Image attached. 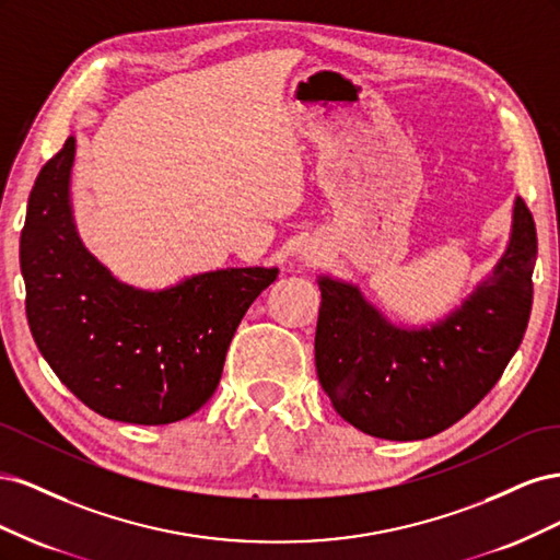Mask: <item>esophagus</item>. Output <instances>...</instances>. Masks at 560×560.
I'll return each instance as SVG.
<instances>
[{
	"instance_id": "obj_1",
	"label": "esophagus",
	"mask_w": 560,
	"mask_h": 560,
	"mask_svg": "<svg viewBox=\"0 0 560 560\" xmlns=\"http://www.w3.org/2000/svg\"><path fill=\"white\" fill-rule=\"evenodd\" d=\"M317 257H319V252H317V247L315 245H306V247H303L301 249V259L303 261H317Z\"/></svg>"
}]
</instances>
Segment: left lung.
Segmentation results:
<instances>
[{
  "instance_id": "left-lung-1",
  "label": "left lung",
  "mask_w": 560,
  "mask_h": 560,
  "mask_svg": "<svg viewBox=\"0 0 560 560\" xmlns=\"http://www.w3.org/2000/svg\"><path fill=\"white\" fill-rule=\"evenodd\" d=\"M537 233L523 198L493 278L432 329H399L358 287L319 278L317 378L358 430L393 442L428 439L465 418L518 350L533 306Z\"/></svg>"
}]
</instances>
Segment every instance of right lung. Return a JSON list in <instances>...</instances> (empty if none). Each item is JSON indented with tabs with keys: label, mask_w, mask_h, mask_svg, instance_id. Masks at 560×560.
I'll use <instances>...</instances> for the list:
<instances>
[{
	"label": "right lung",
	"mask_w": 560,
	"mask_h": 560,
	"mask_svg": "<svg viewBox=\"0 0 560 560\" xmlns=\"http://www.w3.org/2000/svg\"><path fill=\"white\" fill-rule=\"evenodd\" d=\"M72 163L67 138L27 200L21 270L32 338L100 416L135 425L191 416L214 395L231 338L278 268L212 270L163 292L114 280L74 231Z\"/></svg>",
	"instance_id": "right-lung-1"
}]
</instances>
